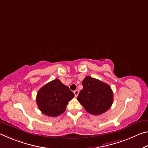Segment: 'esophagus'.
Listing matches in <instances>:
<instances>
[{"label": "esophagus", "mask_w": 148, "mask_h": 148, "mask_svg": "<svg viewBox=\"0 0 148 148\" xmlns=\"http://www.w3.org/2000/svg\"><path fill=\"white\" fill-rule=\"evenodd\" d=\"M74 93L75 95V97H77L79 94V91L78 90H75V91H74Z\"/></svg>", "instance_id": "1"}]
</instances>
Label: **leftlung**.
I'll use <instances>...</instances> for the list:
<instances>
[{
  "mask_svg": "<svg viewBox=\"0 0 148 148\" xmlns=\"http://www.w3.org/2000/svg\"><path fill=\"white\" fill-rule=\"evenodd\" d=\"M83 89L77 97L85 110L92 115L106 112L113 103L112 90L107 84L91 76H86L82 82Z\"/></svg>",
  "mask_w": 148,
  "mask_h": 148,
  "instance_id": "obj_1",
  "label": "left lung"
}]
</instances>
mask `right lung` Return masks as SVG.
<instances>
[{
  "label": "right lung",
  "mask_w": 148,
  "mask_h": 148,
  "mask_svg": "<svg viewBox=\"0 0 148 148\" xmlns=\"http://www.w3.org/2000/svg\"><path fill=\"white\" fill-rule=\"evenodd\" d=\"M74 94L68 86L56 79L40 89L36 95V103L44 114L56 117L64 112L69 101Z\"/></svg>",
  "instance_id": "1"
}]
</instances>
